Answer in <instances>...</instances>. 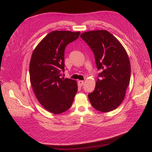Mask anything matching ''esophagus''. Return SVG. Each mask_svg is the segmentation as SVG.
<instances>
[{"label":"esophagus","mask_w":152,"mask_h":152,"mask_svg":"<svg viewBox=\"0 0 152 152\" xmlns=\"http://www.w3.org/2000/svg\"><path fill=\"white\" fill-rule=\"evenodd\" d=\"M78 82H79V84L80 86H82V85L84 84V81L83 80H79L78 81Z\"/></svg>","instance_id":"obj_1"}]
</instances>
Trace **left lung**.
Instances as JSON below:
<instances>
[{"label":"left lung","mask_w":152,"mask_h":152,"mask_svg":"<svg viewBox=\"0 0 152 152\" xmlns=\"http://www.w3.org/2000/svg\"><path fill=\"white\" fill-rule=\"evenodd\" d=\"M80 37L93 50L96 66L102 71L94 91L88 95L90 103L99 112H111L122 103L129 84L128 54L120 41L107 30L86 31Z\"/></svg>","instance_id":"8db88e82"}]
</instances>
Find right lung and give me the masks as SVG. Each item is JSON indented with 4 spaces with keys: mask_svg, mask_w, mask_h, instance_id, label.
Returning <instances> with one entry per match:
<instances>
[{
    "mask_svg": "<svg viewBox=\"0 0 152 152\" xmlns=\"http://www.w3.org/2000/svg\"><path fill=\"white\" fill-rule=\"evenodd\" d=\"M80 31L50 32L34 49L30 62V80L36 98L48 112L59 114L70 108L77 92V81L61 77L65 71L66 45Z\"/></svg>",
    "mask_w": 152,
    "mask_h": 152,
    "instance_id": "right-lung-1",
    "label": "right lung"
}]
</instances>
